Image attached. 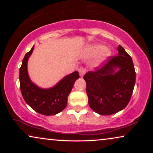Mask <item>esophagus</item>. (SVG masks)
I'll return each mask as SVG.
<instances>
[{
    "label": "esophagus",
    "mask_w": 153,
    "mask_h": 153,
    "mask_svg": "<svg viewBox=\"0 0 153 153\" xmlns=\"http://www.w3.org/2000/svg\"><path fill=\"white\" fill-rule=\"evenodd\" d=\"M85 72H86V70H85V68H80V70H79V75H80V76L81 77L83 76V75L85 74Z\"/></svg>",
    "instance_id": "34e87169"
}]
</instances>
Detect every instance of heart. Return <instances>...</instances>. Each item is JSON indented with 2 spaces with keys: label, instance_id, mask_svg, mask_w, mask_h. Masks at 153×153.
I'll list each match as a JSON object with an SVG mask.
<instances>
[{
  "label": "heart",
  "instance_id": "obj_1",
  "mask_svg": "<svg viewBox=\"0 0 153 153\" xmlns=\"http://www.w3.org/2000/svg\"><path fill=\"white\" fill-rule=\"evenodd\" d=\"M103 50L104 51H103V54H102V56H103L104 57H106V56L110 55L111 51L109 50L108 49H104V46H102L101 45H95L91 46V47L88 48V51L89 53H91V54H97L98 53H100V52L102 51Z\"/></svg>",
  "mask_w": 153,
  "mask_h": 153
}]
</instances>
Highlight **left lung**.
<instances>
[{
	"label": "left lung",
	"mask_w": 153,
	"mask_h": 153,
	"mask_svg": "<svg viewBox=\"0 0 153 153\" xmlns=\"http://www.w3.org/2000/svg\"><path fill=\"white\" fill-rule=\"evenodd\" d=\"M118 51V56L108 58L101 68L89 71L83 76L90 107L104 116L126 107L135 85L136 72L131 56L120 45Z\"/></svg>",
	"instance_id": "8db88e82"
}]
</instances>
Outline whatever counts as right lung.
<instances>
[{
    "instance_id": "add662e5",
    "label": "right lung",
    "mask_w": 153,
    "mask_h": 153,
    "mask_svg": "<svg viewBox=\"0 0 153 153\" xmlns=\"http://www.w3.org/2000/svg\"><path fill=\"white\" fill-rule=\"evenodd\" d=\"M34 46L25 55L19 70L20 89L25 102L33 109L45 116H52L61 112L68 104V97L76 79L77 71L67 75L53 87L41 88L33 83L28 76L27 63L33 53Z\"/></svg>"
}]
</instances>
